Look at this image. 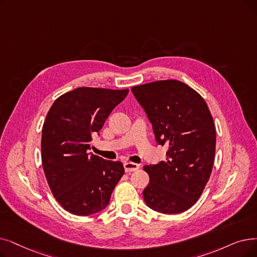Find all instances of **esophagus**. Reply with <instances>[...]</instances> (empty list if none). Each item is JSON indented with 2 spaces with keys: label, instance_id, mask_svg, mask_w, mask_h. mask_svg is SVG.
<instances>
[{
  "label": "esophagus",
  "instance_id": "34e87169",
  "mask_svg": "<svg viewBox=\"0 0 257 257\" xmlns=\"http://www.w3.org/2000/svg\"><path fill=\"white\" fill-rule=\"evenodd\" d=\"M124 168H125L126 172H133V171H137L140 168V165L136 164V163L126 162L124 164Z\"/></svg>",
  "mask_w": 257,
  "mask_h": 257
}]
</instances>
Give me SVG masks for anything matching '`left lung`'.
Returning a JSON list of instances; mask_svg holds the SVG:
<instances>
[{"mask_svg":"<svg viewBox=\"0 0 257 257\" xmlns=\"http://www.w3.org/2000/svg\"><path fill=\"white\" fill-rule=\"evenodd\" d=\"M131 90L146 111L156 142L169 148L166 161L144 166L150 177L145 203L164 214L181 213L197 202L213 168V117L202 95L180 81H156Z\"/></svg>","mask_w":257,"mask_h":257,"instance_id":"left-lung-1","label":"left lung"}]
</instances>
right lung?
<instances>
[{
	"label": "right lung",
	"instance_id": "1",
	"mask_svg": "<svg viewBox=\"0 0 257 257\" xmlns=\"http://www.w3.org/2000/svg\"><path fill=\"white\" fill-rule=\"evenodd\" d=\"M128 92L80 87L59 96L48 111L42 129L43 169L57 202L72 214L87 216L106 208L125 172L120 162L87 150Z\"/></svg>",
	"mask_w": 257,
	"mask_h": 257
}]
</instances>
